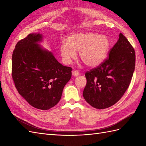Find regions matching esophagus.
Instances as JSON below:
<instances>
[{
  "mask_svg": "<svg viewBox=\"0 0 146 146\" xmlns=\"http://www.w3.org/2000/svg\"><path fill=\"white\" fill-rule=\"evenodd\" d=\"M72 75L73 76H79L80 75V73L78 72V71H76V70H74V71H73L72 72Z\"/></svg>",
  "mask_w": 146,
  "mask_h": 146,
  "instance_id": "1",
  "label": "esophagus"
}]
</instances>
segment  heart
<instances>
[{"label": "heart", "instance_id": "b5f03b06", "mask_svg": "<svg viewBox=\"0 0 146 146\" xmlns=\"http://www.w3.org/2000/svg\"><path fill=\"white\" fill-rule=\"evenodd\" d=\"M110 41L106 36L90 31L76 32L63 40L60 46V53L63 62L70 64L76 57H79L86 66L96 68L101 65L107 57Z\"/></svg>", "mask_w": 146, "mask_h": 146}]
</instances>
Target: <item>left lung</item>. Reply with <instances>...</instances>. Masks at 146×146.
Wrapping results in <instances>:
<instances>
[{"instance_id": "8db88e82", "label": "left lung", "mask_w": 146, "mask_h": 146, "mask_svg": "<svg viewBox=\"0 0 146 146\" xmlns=\"http://www.w3.org/2000/svg\"><path fill=\"white\" fill-rule=\"evenodd\" d=\"M109 55L101 65L85 74L87 83L83 96L86 101L98 109L113 106L121 98L135 68V52L121 33Z\"/></svg>"}]
</instances>
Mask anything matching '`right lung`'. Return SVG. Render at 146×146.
I'll use <instances>...</instances> for the list:
<instances>
[{
    "mask_svg": "<svg viewBox=\"0 0 146 146\" xmlns=\"http://www.w3.org/2000/svg\"><path fill=\"white\" fill-rule=\"evenodd\" d=\"M43 36L31 33L18 42L12 54V73L18 93L33 107L48 110L57 105L72 77L52 52L39 44Z\"/></svg>",
    "mask_w": 146,
    "mask_h": 146,
    "instance_id": "right-lung-1",
    "label": "right lung"
}]
</instances>
